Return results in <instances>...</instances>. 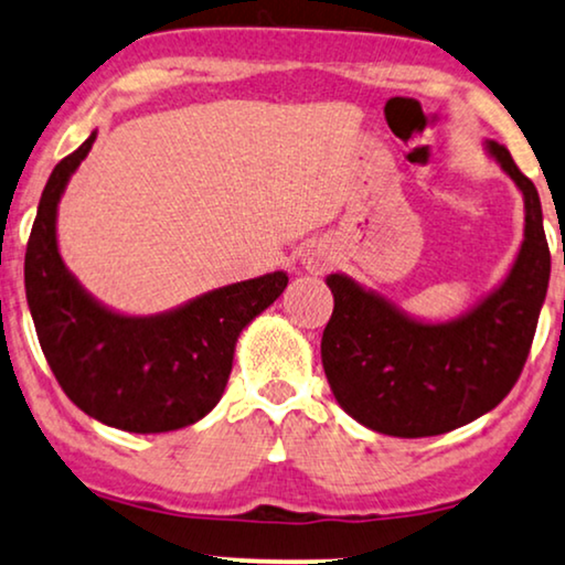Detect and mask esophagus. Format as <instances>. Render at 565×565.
Instances as JSON below:
<instances>
[{
  "label": "esophagus",
  "mask_w": 565,
  "mask_h": 565,
  "mask_svg": "<svg viewBox=\"0 0 565 565\" xmlns=\"http://www.w3.org/2000/svg\"><path fill=\"white\" fill-rule=\"evenodd\" d=\"M333 260H335L333 250H330V247L322 245V243L310 245L302 255V266L310 270V274H326V270L333 266Z\"/></svg>",
  "instance_id": "obj_1"
}]
</instances>
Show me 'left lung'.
I'll return each instance as SVG.
<instances>
[{
    "instance_id": "1",
    "label": "left lung",
    "mask_w": 565,
    "mask_h": 565,
    "mask_svg": "<svg viewBox=\"0 0 565 565\" xmlns=\"http://www.w3.org/2000/svg\"><path fill=\"white\" fill-rule=\"evenodd\" d=\"M486 154L524 199V239L509 274L460 318H411L345 274H330L333 315L322 330V370L335 401L361 426L418 439L447 434L493 411L522 374L551 281V250L537 188L509 149Z\"/></svg>"
}]
</instances>
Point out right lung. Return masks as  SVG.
Returning a JSON list of instances; mask_svg holds the SVG:
<instances>
[{
	"mask_svg": "<svg viewBox=\"0 0 565 565\" xmlns=\"http://www.w3.org/2000/svg\"><path fill=\"white\" fill-rule=\"evenodd\" d=\"M97 131L43 188L25 250V295L38 341L66 397L105 426L162 434L220 403L243 330L287 289L284 270L188 299L157 315H124L89 295L58 253L56 214Z\"/></svg>",
	"mask_w": 565,
	"mask_h": 565,
	"instance_id": "obj_1",
	"label": "right lung"
}]
</instances>
